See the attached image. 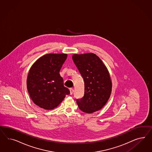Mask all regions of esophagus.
<instances>
[{
    "label": "esophagus",
    "mask_w": 152,
    "mask_h": 152,
    "mask_svg": "<svg viewBox=\"0 0 152 152\" xmlns=\"http://www.w3.org/2000/svg\"><path fill=\"white\" fill-rule=\"evenodd\" d=\"M69 91H70V95H72L73 94V93H74V89L73 88H70L69 89Z\"/></svg>",
    "instance_id": "34e87169"
}]
</instances>
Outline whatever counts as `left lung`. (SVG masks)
I'll return each mask as SVG.
<instances>
[{
  "mask_svg": "<svg viewBox=\"0 0 152 152\" xmlns=\"http://www.w3.org/2000/svg\"><path fill=\"white\" fill-rule=\"evenodd\" d=\"M72 58L84 81V95L76 101L79 109L88 114L100 110L108 101L112 90L108 69L93 53L74 54Z\"/></svg>",
  "mask_w": 152,
  "mask_h": 152,
  "instance_id": "8db88e82",
  "label": "left lung"
}]
</instances>
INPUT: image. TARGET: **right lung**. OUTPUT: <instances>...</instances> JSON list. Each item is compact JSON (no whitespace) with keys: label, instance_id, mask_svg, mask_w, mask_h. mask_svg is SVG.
Listing matches in <instances>:
<instances>
[{"label":"right lung","instance_id":"obj_1","mask_svg":"<svg viewBox=\"0 0 152 152\" xmlns=\"http://www.w3.org/2000/svg\"><path fill=\"white\" fill-rule=\"evenodd\" d=\"M67 57L66 53H49L32 64L28 74L27 86L33 102L46 110L59 105L69 90L64 85L60 69Z\"/></svg>","mask_w":152,"mask_h":152}]
</instances>
